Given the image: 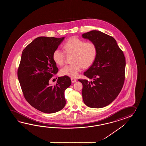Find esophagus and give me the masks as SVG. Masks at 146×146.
<instances>
[{
  "instance_id": "obj_1",
  "label": "esophagus",
  "mask_w": 146,
  "mask_h": 146,
  "mask_svg": "<svg viewBox=\"0 0 146 146\" xmlns=\"http://www.w3.org/2000/svg\"><path fill=\"white\" fill-rule=\"evenodd\" d=\"M71 80H72V83H74L75 82H76V79H74V78H71Z\"/></svg>"
}]
</instances>
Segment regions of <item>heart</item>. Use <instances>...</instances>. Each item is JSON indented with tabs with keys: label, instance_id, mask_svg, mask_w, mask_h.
Returning a JSON list of instances; mask_svg holds the SVG:
<instances>
[{
	"label": "heart",
	"instance_id": "obj_1",
	"mask_svg": "<svg viewBox=\"0 0 146 146\" xmlns=\"http://www.w3.org/2000/svg\"><path fill=\"white\" fill-rule=\"evenodd\" d=\"M65 53L59 49H56L53 53V59L58 65L64 64L66 54L67 56L72 55V64L66 65L60 70L62 76L76 77L83 67L88 68L92 65L96 58L97 47L93 42L84 40L76 36L70 37L66 42L64 46Z\"/></svg>",
	"mask_w": 146,
	"mask_h": 146
}]
</instances>
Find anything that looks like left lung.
<instances>
[{"label":"left lung","mask_w":146,"mask_h":146,"mask_svg":"<svg viewBox=\"0 0 146 146\" xmlns=\"http://www.w3.org/2000/svg\"><path fill=\"white\" fill-rule=\"evenodd\" d=\"M96 44L97 54L94 62L84 74L91 79H79L82 86L84 104L91 108L108 106L118 96L124 84L126 61L124 53L115 39L96 30L82 35Z\"/></svg>","instance_id":"obj_1"}]
</instances>
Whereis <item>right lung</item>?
<instances>
[{
	"label": "right lung",
	"instance_id": "add662e5",
	"mask_svg": "<svg viewBox=\"0 0 146 146\" xmlns=\"http://www.w3.org/2000/svg\"><path fill=\"white\" fill-rule=\"evenodd\" d=\"M64 38H36L23 50L18 69V77L25 99L35 109L45 113L58 112L64 108V92L72 84L67 76L58 78L54 86L50 84L53 74L58 72L53 53Z\"/></svg>",
	"mask_w": 146,
	"mask_h": 146
}]
</instances>
